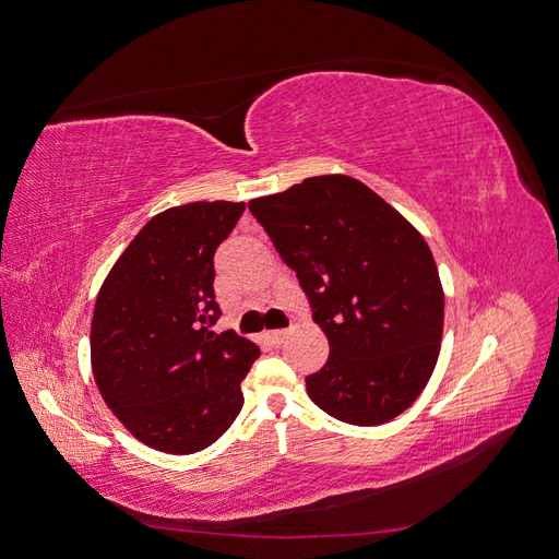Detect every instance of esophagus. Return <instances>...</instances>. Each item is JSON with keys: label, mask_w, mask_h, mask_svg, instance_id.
<instances>
[{"label": "esophagus", "mask_w": 559, "mask_h": 559, "mask_svg": "<svg viewBox=\"0 0 559 559\" xmlns=\"http://www.w3.org/2000/svg\"><path fill=\"white\" fill-rule=\"evenodd\" d=\"M265 337H267V341L273 343V345H282V343L286 341V337H289V331H267Z\"/></svg>", "instance_id": "1"}]
</instances>
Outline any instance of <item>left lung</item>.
I'll return each instance as SVG.
<instances>
[{"instance_id": "1", "label": "left lung", "mask_w": 559, "mask_h": 559, "mask_svg": "<svg viewBox=\"0 0 559 559\" xmlns=\"http://www.w3.org/2000/svg\"><path fill=\"white\" fill-rule=\"evenodd\" d=\"M306 292L331 354L306 378L331 417L376 427L411 408L443 337L445 296L419 230L347 175L310 177L249 200Z\"/></svg>"}]
</instances>
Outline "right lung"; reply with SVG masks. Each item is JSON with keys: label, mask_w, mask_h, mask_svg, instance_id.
Returning <instances> with one entry per match:
<instances>
[{"label": "right lung", "mask_w": 559, "mask_h": 559, "mask_svg": "<svg viewBox=\"0 0 559 559\" xmlns=\"http://www.w3.org/2000/svg\"><path fill=\"white\" fill-rule=\"evenodd\" d=\"M245 202H189L156 214L109 270L95 300L91 366L118 421L144 445L193 454L242 411L240 382L261 349L210 331L214 251Z\"/></svg>", "instance_id": "1"}]
</instances>
